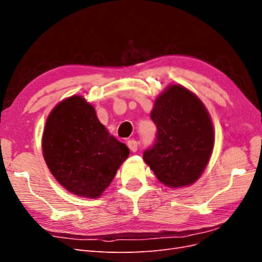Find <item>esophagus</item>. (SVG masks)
I'll list each match as a JSON object with an SVG mask.
<instances>
[{
  "label": "esophagus",
  "instance_id": "esophagus-1",
  "mask_svg": "<svg viewBox=\"0 0 262 262\" xmlns=\"http://www.w3.org/2000/svg\"><path fill=\"white\" fill-rule=\"evenodd\" d=\"M128 146L132 150V152H137V150H138V142L136 140H129L128 141Z\"/></svg>",
  "mask_w": 262,
  "mask_h": 262
}]
</instances>
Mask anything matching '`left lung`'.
Returning a JSON list of instances; mask_svg holds the SVG:
<instances>
[{
  "instance_id": "obj_1",
  "label": "left lung",
  "mask_w": 262,
  "mask_h": 262,
  "mask_svg": "<svg viewBox=\"0 0 262 262\" xmlns=\"http://www.w3.org/2000/svg\"><path fill=\"white\" fill-rule=\"evenodd\" d=\"M150 118L157 133L155 144L143 154L144 162L169 188L194 184L207 167L214 146L208 109L191 91L171 84L156 97Z\"/></svg>"
}]
</instances>
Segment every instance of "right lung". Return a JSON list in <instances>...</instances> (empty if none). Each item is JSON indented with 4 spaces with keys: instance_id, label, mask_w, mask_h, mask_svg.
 <instances>
[{
    "instance_id": "obj_1",
    "label": "right lung",
    "mask_w": 262,
    "mask_h": 262,
    "mask_svg": "<svg viewBox=\"0 0 262 262\" xmlns=\"http://www.w3.org/2000/svg\"><path fill=\"white\" fill-rule=\"evenodd\" d=\"M41 147L45 162L59 184L89 199L101 195L130 154L80 95L63 99L51 110Z\"/></svg>"
}]
</instances>
